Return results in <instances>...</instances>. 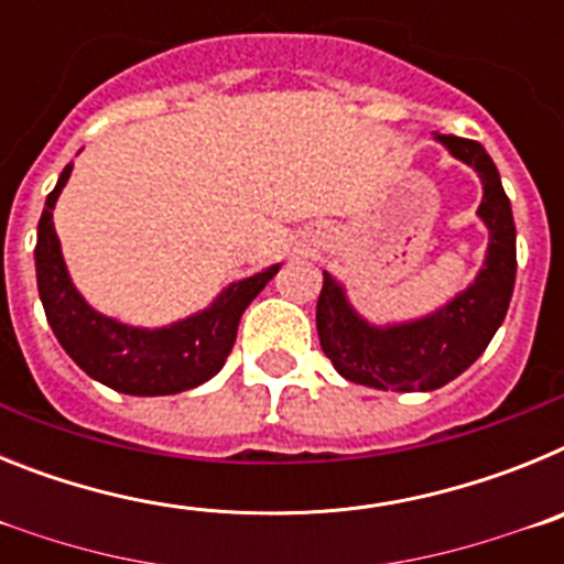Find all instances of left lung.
Listing matches in <instances>:
<instances>
[{
	"instance_id": "8db88e82",
	"label": "left lung",
	"mask_w": 564,
	"mask_h": 564,
	"mask_svg": "<svg viewBox=\"0 0 564 564\" xmlns=\"http://www.w3.org/2000/svg\"><path fill=\"white\" fill-rule=\"evenodd\" d=\"M437 141L480 174L477 214L488 226V257L475 285L455 302L410 325L372 327L356 316L336 279L325 273L318 293L316 330L338 376L372 390L430 392L449 383L480 358L506 318L517 276V231L511 203L486 149L468 138L437 134Z\"/></svg>"
}]
</instances>
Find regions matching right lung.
Returning a JSON list of instances; mask_svg holds the SVG:
<instances>
[{"instance_id":"obj_1","label":"right lung","mask_w":564,"mask_h":564,"mask_svg":"<svg viewBox=\"0 0 564 564\" xmlns=\"http://www.w3.org/2000/svg\"><path fill=\"white\" fill-rule=\"evenodd\" d=\"M67 163L56 188L47 194L36 242V279L47 322L67 356L89 378L127 395H174L192 390L223 370L237 338L239 318L279 265L228 285L208 311L172 327L141 330L101 316L73 288L53 228V208L67 183Z\"/></svg>"}]
</instances>
